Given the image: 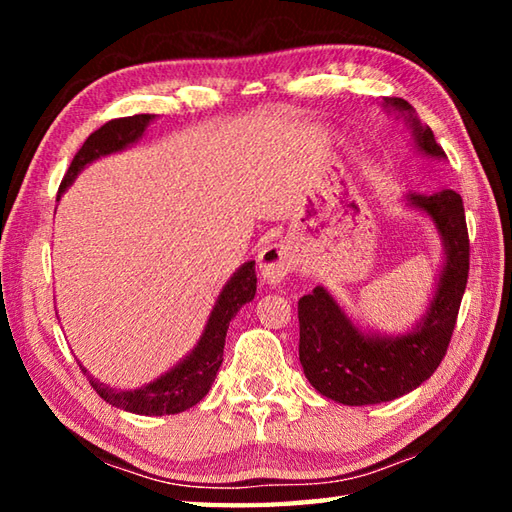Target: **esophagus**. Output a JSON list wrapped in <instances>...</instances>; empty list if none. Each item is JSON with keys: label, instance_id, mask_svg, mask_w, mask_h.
<instances>
[{"label": "esophagus", "instance_id": "34e87169", "mask_svg": "<svg viewBox=\"0 0 512 512\" xmlns=\"http://www.w3.org/2000/svg\"><path fill=\"white\" fill-rule=\"evenodd\" d=\"M257 262L259 275H262L264 284L279 286L281 281L288 277L290 270L297 266V257L292 255V250L284 244H270L259 253Z\"/></svg>", "mask_w": 512, "mask_h": 512}]
</instances>
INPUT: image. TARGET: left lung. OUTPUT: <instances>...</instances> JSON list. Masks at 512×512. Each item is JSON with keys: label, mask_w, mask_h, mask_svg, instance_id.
<instances>
[{"label": "left lung", "mask_w": 512, "mask_h": 512, "mask_svg": "<svg viewBox=\"0 0 512 512\" xmlns=\"http://www.w3.org/2000/svg\"><path fill=\"white\" fill-rule=\"evenodd\" d=\"M389 114L405 121L411 145L431 160H447L416 110L405 99H383ZM436 226L442 266L422 317L402 334H383L354 321L330 290L314 288L299 299V361L321 396L350 407L378 405L420 387L447 354L469 277V233L460 193L442 189L402 198Z\"/></svg>", "instance_id": "left-lung-1"}]
</instances>
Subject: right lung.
I'll return each instance as SVG.
<instances>
[{"label":"right lung","instance_id":"obj_1","mask_svg":"<svg viewBox=\"0 0 512 512\" xmlns=\"http://www.w3.org/2000/svg\"><path fill=\"white\" fill-rule=\"evenodd\" d=\"M154 118V114L114 118V121L105 123L101 129H96L94 134H90V138L85 140L79 154L74 156L72 165L68 167V173H65L59 187L57 200L76 180V176H79L85 167L92 165L94 160L118 154V151L136 145ZM255 292V262H246L235 270L233 277L226 281L222 292L217 295L215 306L209 314V319H206L198 343H195L193 350L184 356L180 363L173 365L169 372L138 389H114L88 374L90 385L96 389V394L105 402H110L112 407L129 413H138V416H171V413L191 409L209 394L213 380L217 372H220V365L224 361L222 356L228 323H231L239 308L255 299ZM81 369L88 372L83 365Z\"/></svg>","mask_w":512,"mask_h":512}]
</instances>
